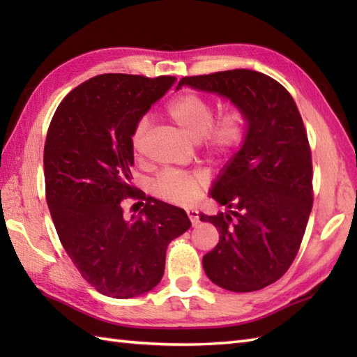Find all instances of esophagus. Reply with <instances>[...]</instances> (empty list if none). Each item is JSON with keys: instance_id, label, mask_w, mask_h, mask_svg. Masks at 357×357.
I'll list each match as a JSON object with an SVG mask.
<instances>
[{"instance_id": "esophagus-1", "label": "esophagus", "mask_w": 357, "mask_h": 357, "mask_svg": "<svg viewBox=\"0 0 357 357\" xmlns=\"http://www.w3.org/2000/svg\"><path fill=\"white\" fill-rule=\"evenodd\" d=\"M187 216H188V219H190L193 225H196V224L199 222V213L196 210H193V208L187 210Z\"/></svg>"}]
</instances>
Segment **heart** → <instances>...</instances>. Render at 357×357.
<instances>
[{
	"mask_svg": "<svg viewBox=\"0 0 357 357\" xmlns=\"http://www.w3.org/2000/svg\"><path fill=\"white\" fill-rule=\"evenodd\" d=\"M165 115L179 130L192 139H201L204 150L218 159H231L236 156L248 138V113L239 104L227 107L215 119L216 107L208 98L188 92L174 98L165 107ZM150 121L147 118L136 123L130 146L135 158H141L150 135ZM206 179L199 173L165 172L151 184V192L159 199L173 206H190L199 198Z\"/></svg>",
	"mask_w": 357,
	"mask_h": 357,
	"instance_id": "heart-1",
	"label": "heart"
}]
</instances>
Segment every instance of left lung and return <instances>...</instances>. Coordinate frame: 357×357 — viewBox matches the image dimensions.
Masks as SVG:
<instances>
[{"label": "left lung", "mask_w": 357, "mask_h": 357, "mask_svg": "<svg viewBox=\"0 0 357 357\" xmlns=\"http://www.w3.org/2000/svg\"><path fill=\"white\" fill-rule=\"evenodd\" d=\"M181 86L227 96L248 113L245 146L211 190L229 211L201 215L219 231L202 265L225 290H261L290 268L313 207L312 150L298 105L276 79L248 69L184 77Z\"/></svg>", "instance_id": "8db88e82"}]
</instances>
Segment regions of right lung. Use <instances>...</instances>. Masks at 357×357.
<instances>
[{"mask_svg": "<svg viewBox=\"0 0 357 357\" xmlns=\"http://www.w3.org/2000/svg\"><path fill=\"white\" fill-rule=\"evenodd\" d=\"M174 79L98 75L73 89L50 121L44 181L53 224L81 276L110 298L155 288L167 245L192 225L183 208L130 185L133 128ZM127 197L146 201L138 215L123 213Z\"/></svg>", "mask_w": 357, "mask_h": 357, "instance_id": "right-lung-1", "label": "right lung"}]
</instances>
